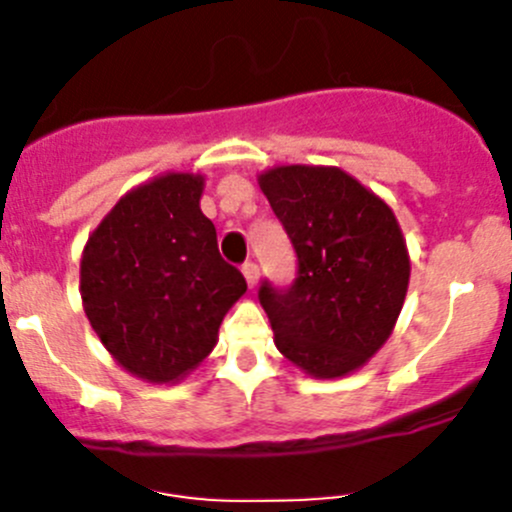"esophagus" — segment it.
Listing matches in <instances>:
<instances>
[{
	"label": "esophagus",
	"mask_w": 512,
	"mask_h": 512,
	"mask_svg": "<svg viewBox=\"0 0 512 512\" xmlns=\"http://www.w3.org/2000/svg\"><path fill=\"white\" fill-rule=\"evenodd\" d=\"M242 275H245L247 287H255L257 280H260V267H257L252 260H247L245 265H242Z\"/></svg>",
	"instance_id": "1"
}]
</instances>
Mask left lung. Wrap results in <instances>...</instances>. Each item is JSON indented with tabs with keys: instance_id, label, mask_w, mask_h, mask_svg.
<instances>
[{
	"instance_id": "left-lung-1",
	"label": "left lung",
	"mask_w": 512,
	"mask_h": 512,
	"mask_svg": "<svg viewBox=\"0 0 512 512\" xmlns=\"http://www.w3.org/2000/svg\"><path fill=\"white\" fill-rule=\"evenodd\" d=\"M262 193L297 255L292 285L262 280L275 344L319 379L349 374L389 339L409 287V252L394 213L339 168L282 165Z\"/></svg>"
}]
</instances>
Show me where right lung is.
Here are the masks:
<instances>
[{
  "instance_id": "obj_1",
  "label": "right lung",
  "mask_w": 512,
  "mask_h": 512,
  "mask_svg": "<svg viewBox=\"0 0 512 512\" xmlns=\"http://www.w3.org/2000/svg\"><path fill=\"white\" fill-rule=\"evenodd\" d=\"M203 178L168 173L131 190L103 218L81 257L86 317L131 374L168 384L218 342L247 282L218 250L200 210Z\"/></svg>"
}]
</instances>
